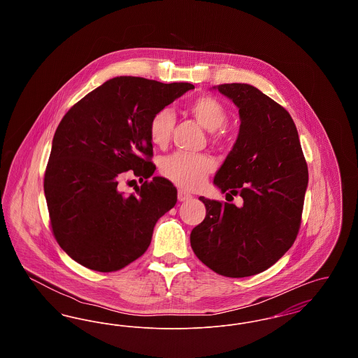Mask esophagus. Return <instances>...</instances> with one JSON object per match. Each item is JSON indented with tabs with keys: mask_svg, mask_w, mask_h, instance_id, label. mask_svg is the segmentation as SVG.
Segmentation results:
<instances>
[{
	"mask_svg": "<svg viewBox=\"0 0 358 358\" xmlns=\"http://www.w3.org/2000/svg\"><path fill=\"white\" fill-rule=\"evenodd\" d=\"M192 199V194L190 193H187V192H184V190H178V200L180 201H187V200H190Z\"/></svg>",
	"mask_w": 358,
	"mask_h": 358,
	"instance_id": "1",
	"label": "esophagus"
}]
</instances>
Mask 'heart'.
I'll return each instance as SVG.
<instances>
[{
	"instance_id": "obj_1",
	"label": "heart",
	"mask_w": 358,
	"mask_h": 358,
	"mask_svg": "<svg viewBox=\"0 0 358 358\" xmlns=\"http://www.w3.org/2000/svg\"><path fill=\"white\" fill-rule=\"evenodd\" d=\"M189 113L209 131L222 129L228 120V111L222 101L203 95L187 106ZM176 118L171 108H162L153 115L149 124L150 139L157 146H165L171 139ZM213 159L204 154L174 153L164 158L162 174L178 187L197 189L204 184L208 173L213 169Z\"/></svg>"
}]
</instances>
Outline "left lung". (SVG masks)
Segmentation results:
<instances>
[{"label":"left lung","mask_w":358,"mask_h":358,"mask_svg":"<svg viewBox=\"0 0 358 358\" xmlns=\"http://www.w3.org/2000/svg\"><path fill=\"white\" fill-rule=\"evenodd\" d=\"M213 88L235 103L240 118L238 139L213 184L238 194L243 205L200 197L206 215L190 245L215 273L244 278L271 267L294 244L308 171L295 123L280 104L245 83Z\"/></svg>","instance_id":"1"}]
</instances>
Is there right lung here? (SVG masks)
I'll use <instances>...</instances> for the list:
<instances>
[{
  "label": "right lung",
  "instance_id": "1",
  "mask_svg": "<svg viewBox=\"0 0 358 358\" xmlns=\"http://www.w3.org/2000/svg\"><path fill=\"white\" fill-rule=\"evenodd\" d=\"M194 85L136 76L113 78L87 94L59 123L44 176L52 231L79 264L117 271L150 245L155 222L177 203V189L164 177L145 181L136 193L118 189L122 173L150 178L154 114Z\"/></svg>",
  "mask_w": 358,
  "mask_h": 358
}]
</instances>
